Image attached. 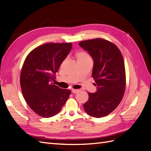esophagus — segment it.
I'll return each mask as SVG.
<instances>
[{
  "instance_id": "esophagus-1",
  "label": "esophagus",
  "mask_w": 151,
  "mask_h": 151,
  "mask_svg": "<svg viewBox=\"0 0 151 151\" xmlns=\"http://www.w3.org/2000/svg\"><path fill=\"white\" fill-rule=\"evenodd\" d=\"M71 91H72L73 93H77L79 91V89H73L71 90Z\"/></svg>"
}]
</instances>
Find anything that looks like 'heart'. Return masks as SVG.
Listing matches in <instances>:
<instances>
[{
    "label": "heart",
    "instance_id": "1",
    "mask_svg": "<svg viewBox=\"0 0 151 151\" xmlns=\"http://www.w3.org/2000/svg\"><path fill=\"white\" fill-rule=\"evenodd\" d=\"M77 57H78V58H87V57H89V56L87 53H86V52H80L78 54V55H77Z\"/></svg>",
    "mask_w": 151,
    "mask_h": 151
}]
</instances>
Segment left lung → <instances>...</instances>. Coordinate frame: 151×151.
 Returning <instances> with one entry per match:
<instances>
[{"label":"left lung","mask_w":151,"mask_h":151,"mask_svg":"<svg viewBox=\"0 0 151 151\" xmlns=\"http://www.w3.org/2000/svg\"><path fill=\"white\" fill-rule=\"evenodd\" d=\"M93 59L92 75L97 91L88 93L89 99L84 110L95 118L106 116L120 103L125 87V70L123 57L117 46L102 38L79 42Z\"/></svg>","instance_id":"8db88e82"}]
</instances>
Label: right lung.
I'll return each mask as SVG.
<instances>
[{"instance_id": "1", "label": "right lung", "mask_w": 151, "mask_h": 151, "mask_svg": "<svg viewBox=\"0 0 151 151\" xmlns=\"http://www.w3.org/2000/svg\"><path fill=\"white\" fill-rule=\"evenodd\" d=\"M71 43H48L31 51L20 73L23 96L35 113L50 118L60 113L71 94L52 83L60 65L69 53Z\"/></svg>"}]
</instances>
